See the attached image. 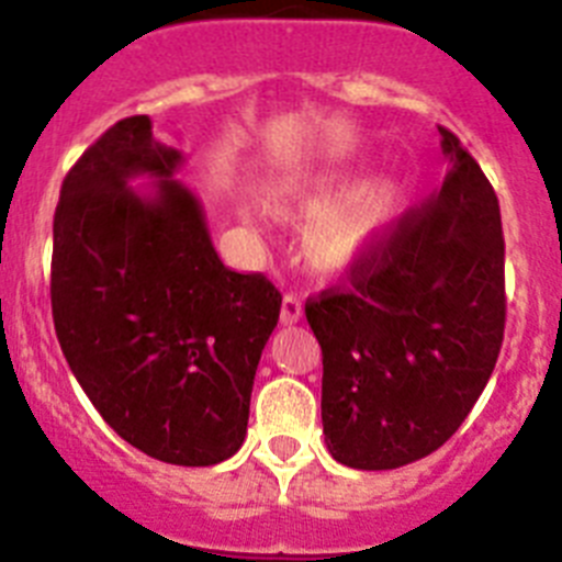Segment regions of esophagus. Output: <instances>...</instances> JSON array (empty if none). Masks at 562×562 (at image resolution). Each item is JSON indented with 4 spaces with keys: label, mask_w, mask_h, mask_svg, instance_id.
<instances>
[{
    "label": "esophagus",
    "mask_w": 562,
    "mask_h": 562,
    "mask_svg": "<svg viewBox=\"0 0 562 562\" xmlns=\"http://www.w3.org/2000/svg\"><path fill=\"white\" fill-rule=\"evenodd\" d=\"M301 317H304V306H301V301L292 295H284V301H281V324L292 326L297 324Z\"/></svg>",
    "instance_id": "obj_1"
}]
</instances>
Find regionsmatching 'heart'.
I'll list each match as a JSON object with an SVG mask.
<instances>
[{"instance_id":"heart-1","label":"heart","mask_w":562,"mask_h":562,"mask_svg":"<svg viewBox=\"0 0 562 562\" xmlns=\"http://www.w3.org/2000/svg\"><path fill=\"white\" fill-rule=\"evenodd\" d=\"M402 207L405 188L394 177L366 180L362 173H340L286 202L281 213L292 222H310L304 231L310 267L340 276L380 245L400 222Z\"/></svg>"}]
</instances>
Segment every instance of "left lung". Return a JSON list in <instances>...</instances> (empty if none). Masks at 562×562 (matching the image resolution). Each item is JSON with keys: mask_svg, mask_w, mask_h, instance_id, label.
<instances>
[{"mask_svg": "<svg viewBox=\"0 0 562 562\" xmlns=\"http://www.w3.org/2000/svg\"><path fill=\"white\" fill-rule=\"evenodd\" d=\"M450 171L436 196L324 290L306 321L324 351L321 416L331 459L396 470L439 450L484 391L504 340L498 196L439 126Z\"/></svg>", "mask_w": 562, "mask_h": 562, "instance_id": "left-lung-1", "label": "left lung"}]
</instances>
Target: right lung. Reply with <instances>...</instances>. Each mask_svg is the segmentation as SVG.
Here are the masks:
<instances>
[{
    "instance_id": "obj_1",
    "label": "right lung",
    "mask_w": 562,
    "mask_h": 562,
    "mask_svg": "<svg viewBox=\"0 0 562 562\" xmlns=\"http://www.w3.org/2000/svg\"><path fill=\"white\" fill-rule=\"evenodd\" d=\"M182 162L148 114L81 154L53 220L49 297L64 357L109 428L157 461L211 467L245 441L281 292L222 265L202 202L173 180Z\"/></svg>"
}]
</instances>
